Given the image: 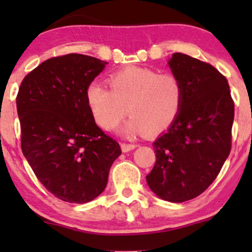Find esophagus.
<instances>
[{"label":"esophagus","instance_id":"esophagus-1","mask_svg":"<svg viewBox=\"0 0 252 252\" xmlns=\"http://www.w3.org/2000/svg\"><path fill=\"white\" fill-rule=\"evenodd\" d=\"M121 147H122V151H123V152H129V151H131V150L135 149L136 145L135 144H126V142H122Z\"/></svg>","mask_w":252,"mask_h":252}]
</instances>
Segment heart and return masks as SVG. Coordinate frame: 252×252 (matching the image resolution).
I'll use <instances>...</instances> for the list:
<instances>
[{
    "instance_id": "obj_1",
    "label": "heart",
    "mask_w": 252,
    "mask_h": 252,
    "mask_svg": "<svg viewBox=\"0 0 252 252\" xmlns=\"http://www.w3.org/2000/svg\"><path fill=\"white\" fill-rule=\"evenodd\" d=\"M108 83L111 89L100 83L86 89V102L103 130L116 128L128 111L131 117L122 129L123 134L163 133L182 111L184 86L174 73L129 65L111 74Z\"/></svg>"
}]
</instances>
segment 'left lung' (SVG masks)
<instances>
[{"instance_id": "obj_1", "label": "left lung", "mask_w": 252, "mask_h": 252, "mask_svg": "<svg viewBox=\"0 0 252 252\" xmlns=\"http://www.w3.org/2000/svg\"><path fill=\"white\" fill-rule=\"evenodd\" d=\"M184 86V101L171 128L154 142L156 163L150 189L171 202L199 196L217 178L232 149L234 101L228 80L210 63L184 53L168 62Z\"/></svg>"}]
</instances>
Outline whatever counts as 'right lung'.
<instances>
[{
  "label": "right lung",
  "mask_w": 252,
  "mask_h": 252,
  "mask_svg": "<svg viewBox=\"0 0 252 252\" xmlns=\"http://www.w3.org/2000/svg\"><path fill=\"white\" fill-rule=\"evenodd\" d=\"M106 64L79 53L52 57L25 75L18 91L23 155L48 191L70 204L97 197L122 154L86 102V89Z\"/></svg>",
  "instance_id": "add662e5"
}]
</instances>
